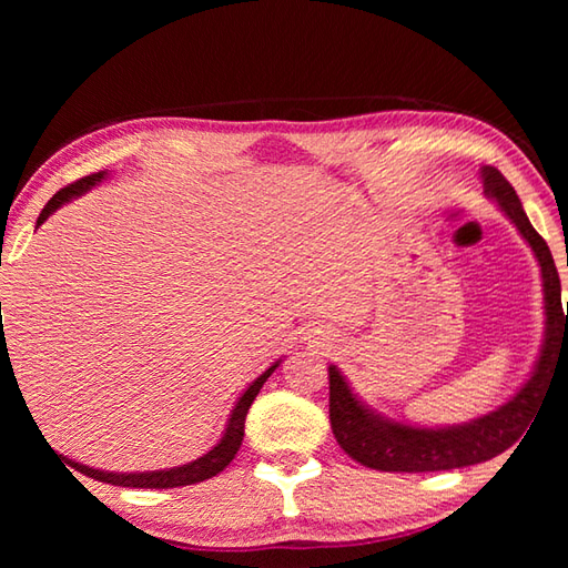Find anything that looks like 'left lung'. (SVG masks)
<instances>
[{
  "label": "left lung",
  "instance_id": "1",
  "mask_svg": "<svg viewBox=\"0 0 568 568\" xmlns=\"http://www.w3.org/2000/svg\"><path fill=\"white\" fill-rule=\"evenodd\" d=\"M484 192L498 202L505 216L535 251L545 285V344L532 376L508 403L493 413L464 422L454 427H415L403 425L373 413L348 388L346 378L336 366H329V422L342 449L358 464L376 470H400V474H422V470H449L474 466L503 454L523 437L535 419V407L541 403L557 371L559 361H568V310L561 305V283L554 265L547 241L529 224L515 187L503 178L498 168H480Z\"/></svg>",
  "mask_w": 568,
  "mask_h": 568
}]
</instances>
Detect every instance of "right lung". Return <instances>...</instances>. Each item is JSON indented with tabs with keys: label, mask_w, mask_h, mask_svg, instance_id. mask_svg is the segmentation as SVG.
Returning a JSON list of instances; mask_svg holds the SVG:
<instances>
[{
	"label": "right lung",
	"mask_w": 568,
	"mask_h": 568,
	"mask_svg": "<svg viewBox=\"0 0 568 568\" xmlns=\"http://www.w3.org/2000/svg\"><path fill=\"white\" fill-rule=\"evenodd\" d=\"M104 178H106V171H100V173H92L88 178H80L78 183H72L63 190H58L55 195L48 200L43 212L39 214L36 226H41L48 216H51L58 207H63V204L70 202L72 197H80L82 192H88L90 187L102 183ZM0 312H2V303H0ZM4 352H7V336L2 332L0 334V358L4 356ZM277 366H281V361H275L268 371H263L261 376L253 381L244 393H241L239 403L232 409V415H229L222 439L216 442L207 454L195 458V462L183 464V466H173V468H163V470H141V474H114V470H100V468H90L84 464H78V462H72V458H65V462L70 466H75V470H80V474H84V476L102 480V484L122 486V488H178V486H192V484H200V480H207V478L220 474V470H224L229 466V462L236 456L241 439H244V422H246L248 407L253 400H256V395L263 388V383L271 378V373Z\"/></svg>",
	"instance_id": "add662e5"
}]
</instances>
